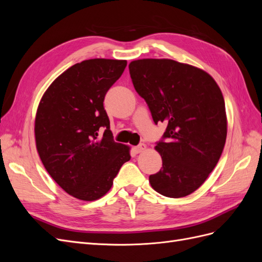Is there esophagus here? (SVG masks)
I'll return each mask as SVG.
<instances>
[{"mask_svg": "<svg viewBox=\"0 0 262 262\" xmlns=\"http://www.w3.org/2000/svg\"><path fill=\"white\" fill-rule=\"evenodd\" d=\"M134 149V152H136L137 154H139V153H142V152H144V150L146 149V145L145 144H140V145H138V146H136L133 148Z\"/></svg>", "mask_w": 262, "mask_h": 262, "instance_id": "1", "label": "esophagus"}]
</instances>
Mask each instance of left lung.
<instances>
[{"instance_id": "left-lung-1", "label": "left lung", "mask_w": 262, "mask_h": 262, "mask_svg": "<svg viewBox=\"0 0 262 262\" xmlns=\"http://www.w3.org/2000/svg\"><path fill=\"white\" fill-rule=\"evenodd\" d=\"M129 71L154 122L167 124L166 141L155 146L163 167L149 176V184L165 196L189 195L203 185L223 152L227 134L223 94L205 71L175 60H134Z\"/></svg>"}]
</instances>
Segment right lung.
<instances>
[{
    "instance_id": "1",
    "label": "right lung",
    "mask_w": 262,
    "mask_h": 262,
    "mask_svg": "<svg viewBox=\"0 0 262 262\" xmlns=\"http://www.w3.org/2000/svg\"><path fill=\"white\" fill-rule=\"evenodd\" d=\"M125 67V60L113 59L76 63L55 78L38 105L39 157L52 179L76 199L94 201L105 195L131 158L130 146L114 141L104 109L106 93Z\"/></svg>"
}]
</instances>
